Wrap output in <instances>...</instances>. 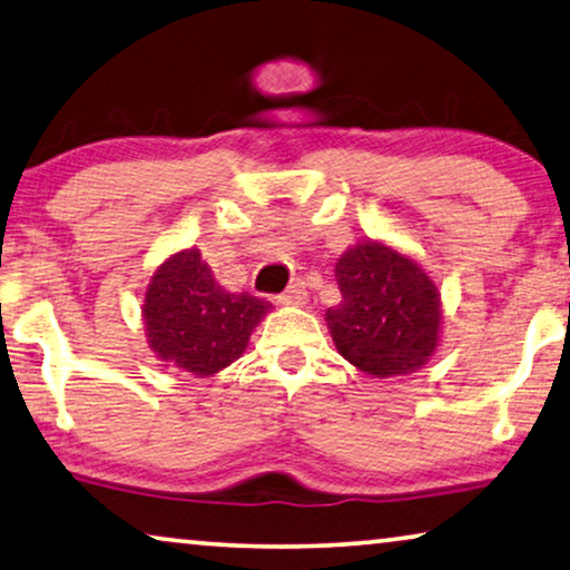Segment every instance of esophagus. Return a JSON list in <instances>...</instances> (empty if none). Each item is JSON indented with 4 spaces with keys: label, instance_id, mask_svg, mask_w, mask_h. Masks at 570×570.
I'll return each instance as SVG.
<instances>
[{
    "label": "esophagus",
    "instance_id": "34e87169",
    "mask_svg": "<svg viewBox=\"0 0 570 570\" xmlns=\"http://www.w3.org/2000/svg\"><path fill=\"white\" fill-rule=\"evenodd\" d=\"M278 302L292 304V307H302V304H307V286H304V282H294L282 296H278Z\"/></svg>",
    "mask_w": 570,
    "mask_h": 570
}]
</instances>
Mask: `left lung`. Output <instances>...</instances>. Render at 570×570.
<instances>
[{"label": "left lung", "instance_id": "8db88e82", "mask_svg": "<svg viewBox=\"0 0 570 570\" xmlns=\"http://www.w3.org/2000/svg\"><path fill=\"white\" fill-rule=\"evenodd\" d=\"M343 302L325 322L337 353L373 379L422 368L440 340V292L414 258L379 240L347 248L335 263Z\"/></svg>", "mask_w": 570, "mask_h": 570}]
</instances>
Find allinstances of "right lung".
I'll use <instances>...</instances> for the list:
<instances>
[{"mask_svg": "<svg viewBox=\"0 0 570 570\" xmlns=\"http://www.w3.org/2000/svg\"><path fill=\"white\" fill-rule=\"evenodd\" d=\"M271 309L248 292L219 286L197 248L174 253L153 274L142 322L150 351L166 366L197 379L215 376L248 347L253 327Z\"/></svg>", "mask_w": 570, "mask_h": 570, "instance_id": "1", "label": "right lung"}]
</instances>
